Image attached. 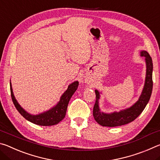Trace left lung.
Returning a JSON list of instances; mask_svg holds the SVG:
<instances>
[{"label": "left lung", "mask_w": 160, "mask_h": 160, "mask_svg": "<svg viewBox=\"0 0 160 160\" xmlns=\"http://www.w3.org/2000/svg\"><path fill=\"white\" fill-rule=\"evenodd\" d=\"M140 56L145 58L146 77L145 85L141 95L135 104L128 109L121 110L118 112L106 113L101 112L99 107L100 92L95 90L96 102L93 108V116L99 125L107 127H116L125 125L134 121L146 107L150 100L152 91V60L146 51H140Z\"/></svg>", "instance_id": "1"}]
</instances>
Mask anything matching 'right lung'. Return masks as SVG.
Returning <instances> with one entry per match:
<instances>
[{
    "mask_svg": "<svg viewBox=\"0 0 160 160\" xmlns=\"http://www.w3.org/2000/svg\"><path fill=\"white\" fill-rule=\"evenodd\" d=\"M10 85L12 100L19 113L25 119L32 123L39 126H48L58 124L65 118L70 99L78 89L79 82L78 81H75L74 82L70 84L66 91L61 97L60 101L57 103V104L55 107L51 108V109L47 111V112L39 113L38 115L30 114V113L27 112L23 108L21 107L20 105L17 102V100L15 98L14 94H13L11 82H10Z\"/></svg>",
    "mask_w": 160,
    "mask_h": 160,
    "instance_id": "1",
    "label": "right lung"
}]
</instances>
